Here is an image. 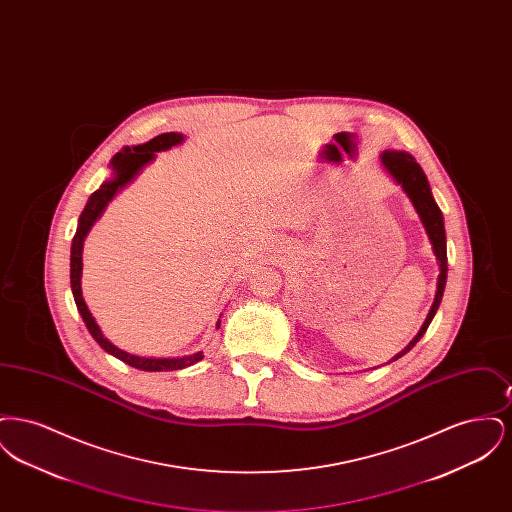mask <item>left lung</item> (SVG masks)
<instances>
[{
  "instance_id": "1",
  "label": "left lung",
  "mask_w": 512,
  "mask_h": 512,
  "mask_svg": "<svg viewBox=\"0 0 512 512\" xmlns=\"http://www.w3.org/2000/svg\"><path fill=\"white\" fill-rule=\"evenodd\" d=\"M380 163L384 167V171L390 174L391 178L403 188V192L411 199L414 211L418 213V219L422 222L426 236L432 244V251L436 255L438 261V290H436V297L434 303L428 311V317L424 320V324L420 326L418 334L414 336L413 340L409 341V345L399 351L391 361L401 359L405 353H409L418 340L426 334L432 318L436 317L438 313L439 303L441 297L445 292V282H447V240H445V224H443V215L439 211L438 203L432 195V188L428 184V178L422 171V167L416 163L411 153L407 151H393V149H386L380 153ZM390 361V363H391Z\"/></svg>"
}]
</instances>
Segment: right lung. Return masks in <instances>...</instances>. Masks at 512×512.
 <instances>
[{"mask_svg": "<svg viewBox=\"0 0 512 512\" xmlns=\"http://www.w3.org/2000/svg\"><path fill=\"white\" fill-rule=\"evenodd\" d=\"M182 142H184V134L165 132V134L155 136L146 144L124 146L117 155H113V159L109 163L111 176L105 178L103 184L99 186V190L88 197V203L78 217V226H76V234H74L73 245H71V290H73L76 309L84 320L88 332L92 334L94 340L98 341L99 347L103 351L121 359L122 363H126V365L146 370V372L180 370V368L195 365L203 359V351H195V353L184 355V357H140V355H132V353L124 351L115 343L107 340L103 336L96 318L92 317V313L88 311V305L82 297V282H80L82 280V249H84V240H86L88 232L92 230L96 220L103 215V211L107 209L111 199L119 194L122 188H126L142 172V169L155 159V153L180 146Z\"/></svg>", "mask_w": 512, "mask_h": 512, "instance_id": "1", "label": "right lung"}]
</instances>
